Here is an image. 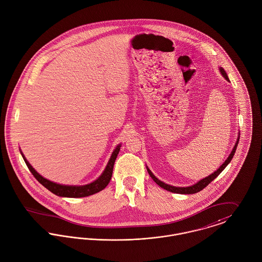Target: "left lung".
Listing matches in <instances>:
<instances>
[{"instance_id": "left-lung-1", "label": "left lung", "mask_w": 262, "mask_h": 262, "mask_svg": "<svg viewBox=\"0 0 262 262\" xmlns=\"http://www.w3.org/2000/svg\"><path fill=\"white\" fill-rule=\"evenodd\" d=\"M220 71H221V73H222V75L227 79V80H229V78H228V76H227V74H226V72H225V70L223 69V68H220ZM238 141H239V137H238V139H237V142H236V145H234V147H233L232 151H231V154L229 155V157L227 158V160L222 164V166L217 170V171H215L213 174H210V176H208L207 178H205V179H202L201 181H199L197 184H195V185H193V186H190V187H186V188H181V187H173V186H170V185H168V184H165V183H163L162 181H160L159 179H157L154 174L147 169V173L150 176V178L161 187V188H163V189H165V190H167V191H170V192H172V193H178V194H195V193H198V192H200L201 190H203L205 187H207L215 178H217L218 177V174H220L225 168H226V166L231 162V160H232L233 156H234V154H235V150H236V147H237V144H238Z\"/></svg>"}]
</instances>
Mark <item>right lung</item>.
Returning <instances> with one entry per match:
<instances>
[{
	"mask_svg": "<svg viewBox=\"0 0 262 262\" xmlns=\"http://www.w3.org/2000/svg\"><path fill=\"white\" fill-rule=\"evenodd\" d=\"M120 149V145H117L116 149L114 150L111 160L104 170V172L102 174L95 180L94 182L84 185V186H64V185H59L56 183H53L45 178H43L41 174H38L33 168L32 166L28 163V161L25 159V157L22 154V157L30 170V172L35 177V179L42 184L46 189H48L50 192H52L53 194L60 196V197H68V198H81V197H88L90 195H93L95 193H98L100 191H102L110 183L112 176H113V171H114V165L116 162L117 155L119 152Z\"/></svg>",
	"mask_w": 262,
	"mask_h": 262,
	"instance_id": "1",
	"label": "right lung"
}]
</instances>
